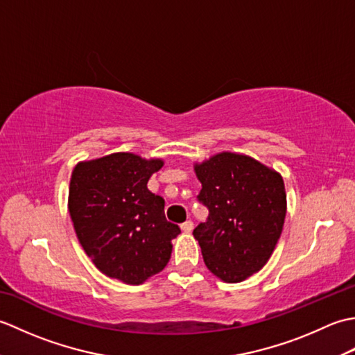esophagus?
I'll return each instance as SVG.
<instances>
[{
	"label": "esophagus",
	"instance_id": "34e87169",
	"mask_svg": "<svg viewBox=\"0 0 355 355\" xmlns=\"http://www.w3.org/2000/svg\"><path fill=\"white\" fill-rule=\"evenodd\" d=\"M180 227H182V230L184 232V233H189V232H192V229H193V223L189 220V221H184L182 225H180Z\"/></svg>",
	"mask_w": 355,
	"mask_h": 355
}]
</instances>
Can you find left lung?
I'll return each instance as SVG.
<instances>
[{
    "instance_id": "obj_1",
    "label": "left lung",
    "mask_w": 355,
    "mask_h": 355,
    "mask_svg": "<svg viewBox=\"0 0 355 355\" xmlns=\"http://www.w3.org/2000/svg\"><path fill=\"white\" fill-rule=\"evenodd\" d=\"M198 201L209 209L193 229L207 268L224 282H241L266 266L286 214L284 180L254 158L216 154L195 166Z\"/></svg>"
}]
</instances>
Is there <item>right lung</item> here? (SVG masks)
<instances>
[{
	"label": "right lung",
	"instance_id": "right-lung-1",
	"mask_svg": "<svg viewBox=\"0 0 355 355\" xmlns=\"http://www.w3.org/2000/svg\"><path fill=\"white\" fill-rule=\"evenodd\" d=\"M162 160L119 153L79 163L71 173L69 210L80 245L102 273L139 285L171 259L180 233L164 216V200L148 191Z\"/></svg>",
	"mask_w": 355,
	"mask_h": 355
}]
</instances>
